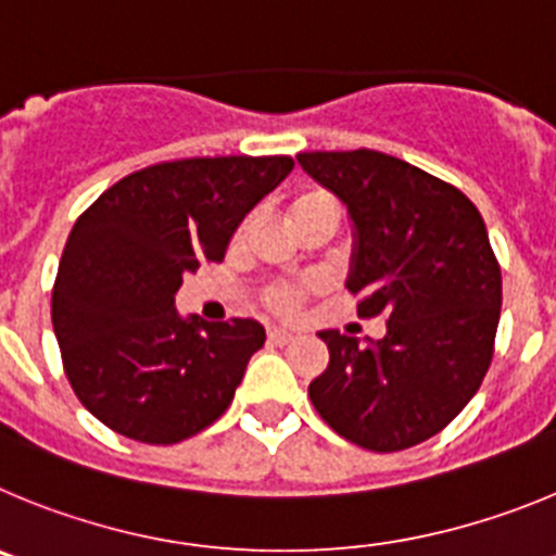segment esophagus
<instances>
[{"label":"esophagus","mask_w":556,"mask_h":556,"mask_svg":"<svg viewBox=\"0 0 556 556\" xmlns=\"http://www.w3.org/2000/svg\"><path fill=\"white\" fill-rule=\"evenodd\" d=\"M290 340H293V332H288V329H268V343H274V346H288Z\"/></svg>","instance_id":"1"}]
</instances>
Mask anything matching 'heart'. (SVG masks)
Masks as SVG:
<instances>
[{"instance_id":"b5f03b06","label":"heart","mask_w":556,"mask_h":556,"mask_svg":"<svg viewBox=\"0 0 556 556\" xmlns=\"http://www.w3.org/2000/svg\"><path fill=\"white\" fill-rule=\"evenodd\" d=\"M329 204L334 202L327 197V193H304V197H299L296 202L290 204V218H293V224H296L299 218H304L307 213H313V210L318 207H329ZM307 293H309L307 282H274L260 290V302L266 304V307L277 315H293L299 307H302Z\"/></svg>"}]
</instances>
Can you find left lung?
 <instances>
[{
  "label": "left lung",
  "mask_w": 556,
  "mask_h": 556,
  "mask_svg": "<svg viewBox=\"0 0 556 556\" xmlns=\"http://www.w3.org/2000/svg\"><path fill=\"white\" fill-rule=\"evenodd\" d=\"M296 160L349 207L357 247L346 288L359 318L388 327L371 346L318 332L329 365L309 402L354 446H418L463 413L493 359L502 268L482 216L459 188L374 149Z\"/></svg>",
  "instance_id": "left-lung-1"
}]
</instances>
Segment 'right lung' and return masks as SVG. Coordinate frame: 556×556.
Masks as SVG:
<instances>
[{
  "label": "right lung",
  "mask_w": 556,
  "mask_h": 556,
  "mask_svg": "<svg viewBox=\"0 0 556 556\" xmlns=\"http://www.w3.org/2000/svg\"><path fill=\"white\" fill-rule=\"evenodd\" d=\"M293 168L288 154L182 157L127 174L85 210L52 288L74 393L104 427L172 446L218 421L266 340L252 318H179L182 277L222 263L249 210Z\"/></svg>",
  "instance_id": "1"
}]
</instances>
